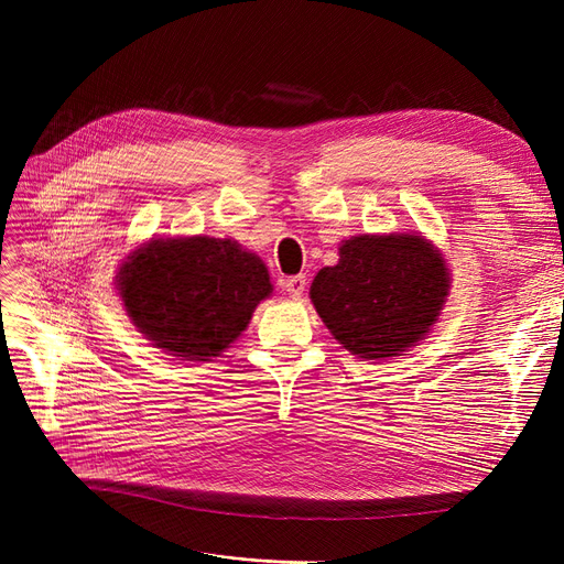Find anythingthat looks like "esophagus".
<instances>
[{
    "label": "esophagus",
    "instance_id": "esophagus-1",
    "mask_svg": "<svg viewBox=\"0 0 564 564\" xmlns=\"http://www.w3.org/2000/svg\"><path fill=\"white\" fill-rule=\"evenodd\" d=\"M305 284H308V280H305V275H294V278H286L282 282V286L286 289V294L292 299H301L303 292H305Z\"/></svg>",
    "mask_w": 564,
    "mask_h": 564
}]
</instances>
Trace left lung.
Listing matches in <instances>:
<instances>
[{
    "instance_id": "1",
    "label": "left lung",
    "mask_w": 564,
    "mask_h": 564,
    "mask_svg": "<svg viewBox=\"0 0 564 564\" xmlns=\"http://www.w3.org/2000/svg\"><path fill=\"white\" fill-rule=\"evenodd\" d=\"M449 294V268L414 232L360 235L340 242L311 301L340 346L365 360L395 357L431 332Z\"/></svg>"
}]
</instances>
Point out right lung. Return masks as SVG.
Masks as SVG:
<instances>
[{
	"label": "right lung",
	"mask_w": 564,
	"mask_h": 564,
	"mask_svg": "<svg viewBox=\"0 0 564 564\" xmlns=\"http://www.w3.org/2000/svg\"><path fill=\"white\" fill-rule=\"evenodd\" d=\"M124 311L152 346L207 362L235 344L272 294L265 263L235 240H150L119 265Z\"/></svg>",
	"instance_id": "add662e5"
}]
</instances>
